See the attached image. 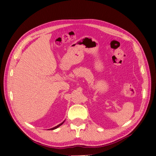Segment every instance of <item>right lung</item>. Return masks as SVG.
I'll use <instances>...</instances> for the list:
<instances>
[{
    "label": "right lung",
    "mask_w": 156,
    "mask_h": 156,
    "mask_svg": "<svg viewBox=\"0 0 156 156\" xmlns=\"http://www.w3.org/2000/svg\"><path fill=\"white\" fill-rule=\"evenodd\" d=\"M64 121L63 122H62V123H61V124H58V126H55V127H53V128H51V129H56V128H57V127H58L59 126H60L61 125H62L63 123H64Z\"/></svg>",
    "instance_id": "obj_1"
}]
</instances>
